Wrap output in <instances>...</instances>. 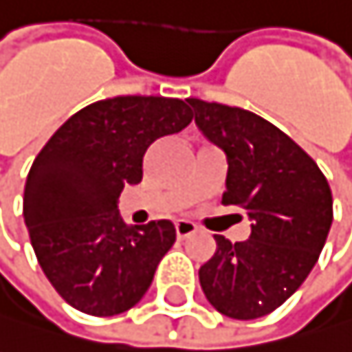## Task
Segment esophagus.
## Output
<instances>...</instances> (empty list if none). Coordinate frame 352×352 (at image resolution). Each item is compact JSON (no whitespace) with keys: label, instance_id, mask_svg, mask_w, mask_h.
I'll use <instances>...</instances> for the list:
<instances>
[{"label":"esophagus","instance_id":"esophagus-1","mask_svg":"<svg viewBox=\"0 0 352 352\" xmlns=\"http://www.w3.org/2000/svg\"><path fill=\"white\" fill-rule=\"evenodd\" d=\"M175 232H177V239H188L190 234L196 232V226L188 219H179L177 223H175Z\"/></svg>","mask_w":352,"mask_h":352}]
</instances>
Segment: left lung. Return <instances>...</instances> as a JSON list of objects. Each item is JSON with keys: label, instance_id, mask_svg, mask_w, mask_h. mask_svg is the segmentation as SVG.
Segmentation results:
<instances>
[{"label": "left lung", "instance_id": "left-lung-1", "mask_svg": "<svg viewBox=\"0 0 352 352\" xmlns=\"http://www.w3.org/2000/svg\"><path fill=\"white\" fill-rule=\"evenodd\" d=\"M198 131L226 154L223 205L241 207L251 234H215L213 258L198 270L217 313L249 321L278 308L304 283L329 234L333 200L325 175L268 120L241 107L188 99Z\"/></svg>", "mask_w": 352, "mask_h": 352}]
</instances>
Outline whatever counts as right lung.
<instances>
[{
  "label": "right lung",
  "instance_id": "add662e5",
  "mask_svg": "<svg viewBox=\"0 0 352 352\" xmlns=\"http://www.w3.org/2000/svg\"><path fill=\"white\" fill-rule=\"evenodd\" d=\"M190 122L192 109L182 99H103L74 113L37 154L23 217L39 266L67 304L113 317L150 289L175 226H129L118 198L141 182L150 145Z\"/></svg>",
  "mask_w": 352,
  "mask_h": 352
}]
</instances>
